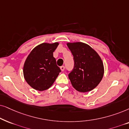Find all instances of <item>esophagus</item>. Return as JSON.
I'll return each instance as SVG.
<instances>
[{
  "label": "esophagus",
  "mask_w": 129,
  "mask_h": 129,
  "mask_svg": "<svg viewBox=\"0 0 129 129\" xmlns=\"http://www.w3.org/2000/svg\"><path fill=\"white\" fill-rule=\"evenodd\" d=\"M60 68H61V70L62 71H63L65 70V67L64 66L60 67Z\"/></svg>",
  "instance_id": "34e87169"
}]
</instances>
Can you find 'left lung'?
I'll list each match as a JSON object with an SVG mask.
<instances>
[{
  "instance_id": "obj_1",
  "label": "left lung",
  "mask_w": 129,
  "mask_h": 129,
  "mask_svg": "<svg viewBox=\"0 0 129 129\" xmlns=\"http://www.w3.org/2000/svg\"><path fill=\"white\" fill-rule=\"evenodd\" d=\"M73 55L74 68L68 74L71 84L80 92L90 91L99 85L104 74V66L99 54L88 45L68 43Z\"/></svg>"
}]
</instances>
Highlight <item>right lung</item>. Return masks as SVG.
Wrapping results in <instances>:
<instances>
[{
    "mask_svg": "<svg viewBox=\"0 0 129 129\" xmlns=\"http://www.w3.org/2000/svg\"><path fill=\"white\" fill-rule=\"evenodd\" d=\"M58 44L43 43L27 56L23 66L24 78L35 90L41 91L48 89L61 71L53 56Z\"/></svg>",
    "mask_w": 129,
    "mask_h": 129,
    "instance_id": "add662e5",
    "label": "right lung"
}]
</instances>
